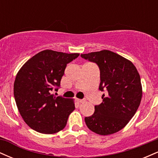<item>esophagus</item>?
Instances as JSON below:
<instances>
[{"instance_id": "34e87169", "label": "esophagus", "mask_w": 158, "mask_h": 158, "mask_svg": "<svg viewBox=\"0 0 158 158\" xmlns=\"http://www.w3.org/2000/svg\"><path fill=\"white\" fill-rule=\"evenodd\" d=\"M76 101H77V102H78V103H81V102H84V100H83V99H76Z\"/></svg>"}]
</instances>
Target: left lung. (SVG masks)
Listing matches in <instances>:
<instances>
[{
  "label": "left lung",
  "mask_w": 158,
  "mask_h": 158,
  "mask_svg": "<svg viewBox=\"0 0 158 158\" xmlns=\"http://www.w3.org/2000/svg\"><path fill=\"white\" fill-rule=\"evenodd\" d=\"M81 57L96 63L100 70L99 89L106 91L102 102L95 106V111L85 117L87 126L100 135L120 131L134 117L140 104V77L131 61L110 51L101 50Z\"/></svg>",
  "instance_id": "obj_1"
}]
</instances>
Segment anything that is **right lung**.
I'll return each instance as SVG.
<instances>
[{
	"instance_id": "1",
	"label": "right lung",
	"mask_w": 158,
	"mask_h": 158,
	"mask_svg": "<svg viewBox=\"0 0 158 158\" xmlns=\"http://www.w3.org/2000/svg\"><path fill=\"white\" fill-rule=\"evenodd\" d=\"M79 56L45 50L20 69L14 82V97L20 114L32 129L54 134L66 126L75 109L73 100L51 93L60 87L67 64Z\"/></svg>"
}]
</instances>
